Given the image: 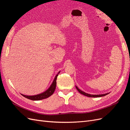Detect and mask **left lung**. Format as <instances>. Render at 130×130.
Masks as SVG:
<instances>
[{"instance_id": "obj_1", "label": "left lung", "mask_w": 130, "mask_h": 130, "mask_svg": "<svg viewBox=\"0 0 130 130\" xmlns=\"http://www.w3.org/2000/svg\"><path fill=\"white\" fill-rule=\"evenodd\" d=\"M76 89L78 90V92H79L80 93H81V94H82V95H85L86 96H88V97H92V98H98V97H101V96H105L106 95H107L109 93H106V94H100V95H92V94H88V93H86L83 91H82V90H81L80 89H78L77 88V87H76Z\"/></svg>"}]
</instances>
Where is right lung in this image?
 <instances>
[{"label":"right lung","instance_id":"1","mask_svg":"<svg viewBox=\"0 0 130 130\" xmlns=\"http://www.w3.org/2000/svg\"><path fill=\"white\" fill-rule=\"evenodd\" d=\"M59 73H60V72H58V73L56 75L55 77L52 84L50 86V87L48 89H47L45 92H43L41 94H37V95H35L33 96L25 95H23V94H22V95L23 96L27 98V99H29L30 100H41L42 99H46V98L49 97L50 96L52 95V94L54 93V92H55V90L56 86L57 77Z\"/></svg>","mask_w":130,"mask_h":130}]
</instances>
